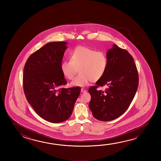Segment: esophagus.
I'll list each match as a JSON object with an SVG mask.
<instances>
[{
	"instance_id": "34e87169",
	"label": "esophagus",
	"mask_w": 161,
	"mask_h": 161,
	"mask_svg": "<svg viewBox=\"0 0 161 161\" xmlns=\"http://www.w3.org/2000/svg\"><path fill=\"white\" fill-rule=\"evenodd\" d=\"M81 92H87V90H86L84 89V88H81Z\"/></svg>"
}]
</instances>
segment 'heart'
I'll list each match as a JSON object with an SVG mask.
<instances>
[{
  "instance_id": "heart-1",
  "label": "heart",
  "mask_w": 161,
  "mask_h": 161,
  "mask_svg": "<svg viewBox=\"0 0 161 161\" xmlns=\"http://www.w3.org/2000/svg\"><path fill=\"white\" fill-rule=\"evenodd\" d=\"M71 60H65L61 64V71L68 79H73L79 69V75L72 82V86L84 87L90 81L100 80L106 73L107 58L102 52L79 46L70 53Z\"/></svg>"
}]
</instances>
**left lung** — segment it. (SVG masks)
I'll list each match as a JSON object with an SVG mask.
<instances>
[{"label": "left lung", "instance_id": "left-lung-1", "mask_svg": "<svg viewBox=\"0 0 161 161\" xmlns=\"http://www.w3.org/2000/svg\"><path fill=\"white\" fill-rule=\"evenodd\" d=\"M107 68L103 77L91 86L90 109L94 117L102 121H112L129 108L137 91L139 76L134 59L126 50L116 44L107 53ZM105 86L104 91H97Z\"/></svg>", "mask_w": 161, "mask_h": 161}]
</instances>
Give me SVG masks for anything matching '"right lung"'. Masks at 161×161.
I'll use <instances>...</instances> for the list:
<instances>
[{
    "label": "right lung",
    "instance_id": "right-lung-1",
    "mask_svg": "<svg viewBox=\"0 0 161 161\" xmlns=\"http://www.w3.org/2000/svg\"><path fill=\"white\" fill-rule=\"evenodd\" d=\"M67 43L47 44L32 53L24 67L23 85L27 100L35 112L52 123L70 117L81 87L62 88L67 81L61 65Z\"/></svg>",
    "mask_w": 161,
    "mask_h": 161
}]
</instances>
